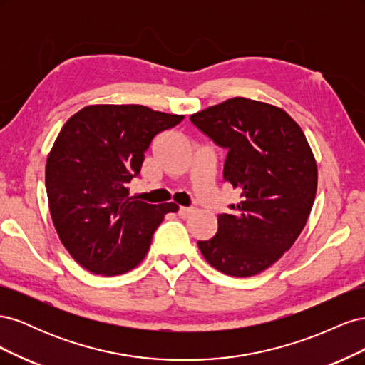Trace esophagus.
<instances>
[{
	"label": "esophagus",
	"instance_id": "esophagus-1",
	"mask_svg": "<svg viewBox=\"0 0 365 365\" xmlns=\"http://www.w3.org/2000/svg\"><path fill=\"white\" fill-rule=\"evenodd\" d=\"M190 215H192V208H189V207H180L178 208V216L180 217L185 219V217H189Z\"/></svg>",
	"mask_w": 365,
	"mask_h": 365
}]
</instances>
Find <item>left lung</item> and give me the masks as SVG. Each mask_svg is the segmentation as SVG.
<instances>
[{"label":"left lung","instance_id":"1","mask_svg":"<svg viewBox=\"0 0 365 365\" xmlns=\"http://www.w3.org/2000/svg\"><path fill=\"white\" fill-rule=\"evenodd\" d=\"M227 150L224 181L239 200L217 215V233L200 240L205 260L231 277H251L277 262L300 236L314 205L317 163L283 109L235 97L190 115Z\"/></svg>","mask_w":365,"mask_h":365}]
</instances>
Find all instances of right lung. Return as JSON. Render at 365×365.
Masks as SVG:
<instances>
[{
    "label": "right lung",
    "mask_w": 365,
    "mask_h": 365,
    "mask_svg": "<svg viewBox=\"0 0 365 365\" xmlns=\"http://www.w3.org/2000/svg\"><path fill=\"white\" fill-rule=\"evenodd\" d=\"M184 115L141 105H93L61 129L46 165L54 228L71 257L93 274L118 275L145 259L164 215L178 205L129 196L153 137Z\"/></svg>",
    "instance_id": "obj_1"
}]
</instances>
